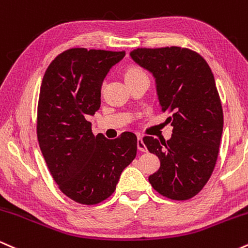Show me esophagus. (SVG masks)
<instances>
[{
    "label": "esophagus",
    "mask_w": 248,
    "mask_h": 248,
    "mask_svg": "<svg viewBox=\"0 0 248 248\" xmlns=\"http://www.w3.org/2000/svg\"><path fill=\"white\" fill-rule=\"evenodd\" d=\"M138 149L140 150V152H147V147L146 144H144L143 140H142L141 136H138Z\"/></svg>",
    "instance_id": "34e87169"
}]
</instances>
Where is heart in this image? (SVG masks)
<instances>
[{
    "label": "heart",
    "instance_id": "heart-1",
    "mask_svg": "<svg viewBox=\"0 0 248 248\" xmlns=\"http://www.w3.org/2000/svg\"><path fill=\"white\" fill-rule=\"evenodd\" d=\"M144 72L141 69L136 66H130L129 69L126 71V75H124V78H130V77H138V76H143Z\"/></svg>",
    "mask_w": 248,
    "mask_h": 248
}]
</instances>
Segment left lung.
Returning a JSON list of instances; mask_svg holds the SVG:
<instances>
[{"instance_id": "8db88e82", "label": "left lung", "mask_w": 248, "mask_h": 248, "mask_svg": "<svg viewBox=\"0 0 248 248\" xmlns=\"http://www.w3.org/2000/svg\"><path fill=\"white\" fill-rule=\"evenodd\" d=\"M130 57L152 73L162 110L171 113L170 140L143 138L161 162L149 182L162 196L186 201L203 189L217 162L224 115L215 77L203 57L184 47L136 49Z\"/></svg>"}]
</instances>
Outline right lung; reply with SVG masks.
Masks as SVG:
<instances>
[{
	"instance_id": "right-lung-1",
	"label": "right lung",
	"mask_w": 248,
	"mask_h": 248,
	"mask_svg": "<svg viewBox=\"0 0 248 248\" xmlns=\"http://www.w3.org/2000/svg\"><path fill=\"white\" fill-rule=\"evenodd\" d=\"M126 52L76 47L51 62L43 77L37 138L51 175L64 195L93 205L114 192L121 172L135 158L138 138L94 136L87 118L100 108L107 73Z\"/></svg>"
}]
</instances>
